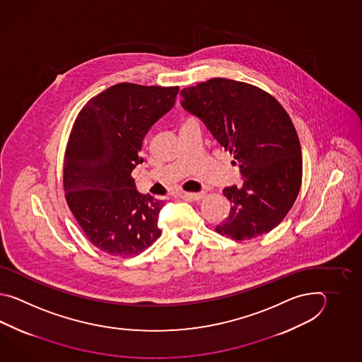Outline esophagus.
I'll return each mask as SVG.
<instances>
[{
	"label": "esophagus",
	"mask_w": 362,
	"mask_h": 362,
	"mask_svg": "<svg viewBox=\"0 0 362 362\" xmlns=\"http://www.w3.org/2000/svg\"><path fill=\"white\" fill-rule=\"evenodd\" d=\"M206 197V192H182L181 198L184 199L200 200Z\"/></svg>",
	"instance_id": "esophagus-1"
}]
</instances>
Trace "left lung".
I'll return each instance as SVG.
<instances>
[{"label": "left lung", "mask_w": 362, "mask_h": 362, "mask_svg": "<svg viewBox=\"0 0 362 362\" xmlns=\"http://www.w3.org/2000/svg\"><path fill=\"white\" fill-rule=\"evenodd\" d=\"M181 105L198 116L234 155L242 187H225L228 218L216 231L235 240L267 234L281 223L301 186L300 142L285 108L259 86L215 77L181 90Z\"/></svg>", "instance_id": "obj_1"}]
</instances>
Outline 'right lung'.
I'll list each match as a JSON object with an SVG mask.
<instances>
[{
    "label": "right lung",
    "mask_w": 362,
    "mask_h": 362,
    "mask_svg": "<svg viewBox=\"0 0 362 362\" xmlns=\"http://www.w3.org/2000/svg\"><path fill=\"white\" fill-rule=\"evenodd\" d=\"M178 86L112 85L77 114L64 153L63 187L86 238L112 256H137L162 235L163 200L137 192L132 170L142 141L175 105Z\"/></svg>",
    "instance_id": "right-lung-1"
}]
</instances>
